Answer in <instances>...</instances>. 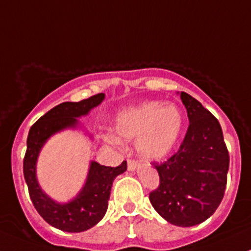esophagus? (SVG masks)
Returning <instances> with one entry per match:
<instances>
[{
	"label": "esophagus",
	"mask_w": 251,
	"mask_h": 251,
	"mask_svg": "<svg viewBox=\"0 0 251 251\" xmlns=\"http://www.w3.org/2000/svg\"><path fill=\"white\" fill-rule=\"evenodd\" d=\"M137 168H138V163H137V161L132 160V159H128V160H127V169H128V171H135Z\"/></svg>",
	"instance_id": "34e87169"
}]
</instances>
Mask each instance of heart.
<instances>
[{
  "label": "heart",
  "mask_w": 251,
  "mask_h": 251,
  "mask_svg": "<svg viewBox=\"0 0 251 251\" xmlns=\"http://www.w3.org/2000/svg\"><path fill=\"white\" fill-rule=\"evenodd\" d=\"M183 125L184 116L178 107L151 100L120 111L114 120V131L120 138H137L136 146L143 158L161 160L175 148Z\"/></svg>",
  "instance_id": "b5f03b06"
}]
</instances>
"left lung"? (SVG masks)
I'll list each match as a JSON object with an SVG mask.
<instances>
[{
	"label": "left lung",
	"mask_w": 251,
	"mask_h": 251,
	"mask_svg": "<svg viewBox=\"0 0 251 251\" xmlns=\"http://www.w3.org/2000/svg\"><path fill=\"white\" fill-rule=\"evenodd\" d=\"M189 126L177 153L155 164L158 188L149 201L163 219L191 227L209 219L224 198L229 154L219 120L201 102L181 92Z\"/></svg>",
	"instance_id": "8db88e82"
}]
</instances>
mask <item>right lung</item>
Returning <instances> with one entry per match:
<instances>
[{
	"label": "right lung",
	"instance_id": "right-lung-1",
	"mask_svg": "<svg viewBox=\"0 0 251 251\" xmlns=\"http://www.w3.org/2000/svg\"><path fill=\"white\" fill-rule=\"evenodd\" d=\"M103 100L104 93H98L80 102L60 103L41 116L31 126L27 135L23 169L30 199L42 219L60 231L77 233L97 225L107 212L114 178L127 169L126 161H123L116 168L91 161L82 189L68 203H57L50 199L37 182L36 161L40 151L48 138L65 128L76 127L78 125L76 118L87 115Z\"/></svg>",
	"mask_w": 251,
	"mask_h": 251
}]
</instances>
